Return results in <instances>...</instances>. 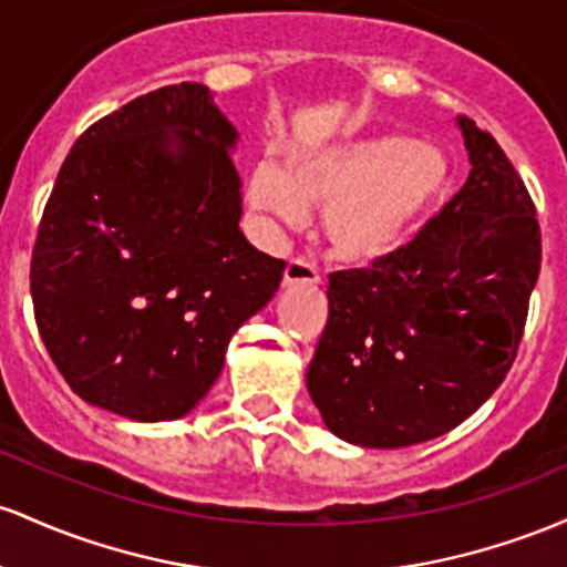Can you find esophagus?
Instances as JSON below:
<instances>
[{
    "instance_id": "34e87169",
    "label": "esophagus",
    "mask_w": 567,
    "mask_h": 567,
    "mask_svg": "<svg viewBox=\"0 0 567 567\" xmlns=\"http://www.w3.org/2000/svg\"><path fill=\"white\" fill-rule=\"evenodd\" d=\"M318 281H321V276H318V267L310 262V259H302V257L289 259V265H286V270H284V284L286 286L318 284Z\"/></svg>"
}]
</instances>
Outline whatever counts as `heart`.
Masks as SVG:
<instances>
[{
  "label": "heart",
  "mask_w": 567,
  "mask_h": 567,
  "mask_svg": "<svg viewBox=\"0 0 567 567\" xmlns=\"http://www.w3.org/2000/svg\"><path fill=\"white\" fill-rule=\"evenodd\" d=\"M444 182L447 161L436 146L378 136L302 157L289 174L259 165L249 198L284 227H300L313 208L327 212L323 233L337 257L372 262L402 244Z\"/></svg>",
  "instance_id": "1"
}]
</instances>
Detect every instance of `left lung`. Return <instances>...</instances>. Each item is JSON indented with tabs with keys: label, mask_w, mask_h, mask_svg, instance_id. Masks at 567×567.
<instances>
[{
	"label": "left lung",
	"mask_w": 567,
	"mask_h": 567,
	"mask_svg": "<svg viewBox=\"0 0 567 567\" xmlns=\"http://www.w3.org/2000/svg\"><path fill=\"white\" fill-rule=\"evenodd\" d=\"M472 174L406 246L329 276V318L308 367L329 431L361 447L447 434L517 359L540 270L523 176L487 131L457 117Z\"/></svg>",
	"instance_id": "8db88e82"
}]
</instances>
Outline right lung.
I'll use <instances>...</instances> for the list:
<instances>
[{
    "label": "right lung",
    "instance_id": "right-lung-1",
    "mask_svg": "<svg viewBox=\"0 0 567 567\" xmlns=\"http://www.w3.org/2000/svg\"><path fill=\"white\" fill-rule=\"evenodd\" d=\"M238 133L200 82L138 95L74 142L31 251L40 337L69 388L131 421L187 415L284 259L240 233Z\"/></svg>",
    "mask_w": 567,
    "mask_h": 567
}]
</instances>
